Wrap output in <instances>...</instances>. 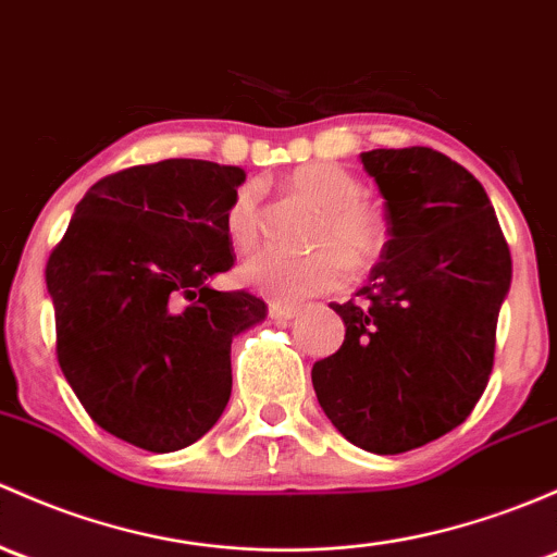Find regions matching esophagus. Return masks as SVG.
Segmentation results:
<instances>
[{
    "mask_svg": "<svg viewBox=\"0 0 557 557\" xmlns=\"http://www.w3.org/2000/svg\"><path fill=\"white\" fill-rule=\"evenodd\" d=\"M298 312H301V309H298V307H285V304H272V307H269V314H272V318L277 320V323H288V320L298 318Z\"/></svg>",
    "mask_w": 557,
    "mask_h": 557,
    "instance_id": "esophagus-1",
    "label": "esophagus"
}]
</instances>
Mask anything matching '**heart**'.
Masks as SVG:
<instances>
[{
  "label": "heart",
  "instance_id": "b5f03b06",
  "mask_svg": "<svg viewBox=\"0 0 557 557\" xmlns=\"http://www.w3.org/2000/svg\"><path fill=\"white\" fill-rule=\"evenodd\" d=\"M288 189L318 210L309 256H280L272 250L250 256L239 267V280L256 294L277 304H296L309 296L342 288L355 272L373 267L386 250V221L366 205L362 184L347 168L333 162H309L288 175ZM259 184H243L224 213L226 237L237 250L253 248L259 239Z\"/></svg>",
  "mask_w": 557,
  "mask_h": 557
}]
</instances>
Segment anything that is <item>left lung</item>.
I'll return each mask as SVG.
<instances>
[{
    "mask_svg": "<svg viewBox=\"0 0 557 557\" xmlns=\"http://www.w3.org/2000/svg\"><path fill=\"white\" fill-rule=\"evenodd\" d=\"M384 197L386 250L357 301L331 304L344 344L314 362L325 417L357 448L406 454L459 426L494 368L512 259L488 195L426 146L360 154Z\"/></svg>",
    "mask_w": 557,
    "mask_h": 557,
    "instance_id": "left-lung-1",
    "label": "left lung"
}]
</instances>
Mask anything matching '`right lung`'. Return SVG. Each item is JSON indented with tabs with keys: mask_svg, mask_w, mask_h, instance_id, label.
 Instances as JSON below:
<instances>
[{
	"mask_svg": "<svg viewBox=\"0 0 557 557\" xmlns=\"http://www.w3.org/2000/svg\"><path fill=\"white\" fill-rule=\"evenodd\" d=\"M243 168L162 160L90 186L47 261L55 352L98 426L154 454L197 443L232 395V338L267 304L210 280L234 263L224 213Z\"/></svg>",
	"mask_w": 557,
	"mask_h": 557,
	"instance_id": "right-lung-1",
	"label": "right lung"
}]
</instances>
